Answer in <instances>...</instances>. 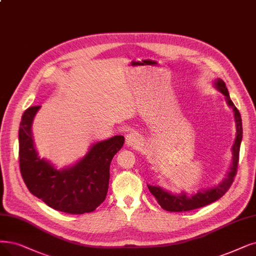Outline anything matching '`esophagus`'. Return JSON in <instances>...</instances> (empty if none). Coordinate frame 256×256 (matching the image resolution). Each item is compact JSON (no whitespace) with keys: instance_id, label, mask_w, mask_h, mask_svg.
<instances>
[{"instance_id":"1","label":"esophagus","mask_w":256,"mask_h":256,"mask_svg":"<svg viewBox=\"0 0 256 256\" xmlns=\"http://www.w3.org/2000/svg\"><path fill=\"white\" fill-rule=\"evenodd\" d=\"M126 144L131 147L140 145V136L136 134V132H130V134L126 136Z\"/></svg>"}]
</instances>
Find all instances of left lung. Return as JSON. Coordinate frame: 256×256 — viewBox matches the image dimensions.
Here are the masks:
<instances>
[{
  "instance_id": "obj_1",
  "label": "left lung",
  "mask_w": 256,
  "mask_h": 256,
  "mask_svg": "<svg viewBox=\"0 0 256 256\" xmlns=\"http://www.w3.org/2000/svg\"><path fill=\"white\" fill-rule=\"evenodd\" d=\"M214 85H216V87L220 91V92L226 96L228 105L233 109L235 126H236V136H235V142L232 147L233 160H232V166L230 168L227 178H224V182H220L218 186L211 189L198 191L196 194H194L192 196H187L186 193H182L180 196H174V194H171L165 190H162L160 187L148 185L149 191L153 194V196H154L158 202L160 204V206L164 210H167L170 212H184V211H190L193 209H198L204 206H207L209 204L220 198L224 194L229 190L234 180V176H236L238 158H240V142L242 138V118H240L238 109L234 106L233 102L230 98L228 89L226 87V84H224V82L220 78H218L216 80V83H214Z\"/></svg>"
}]
</instances>
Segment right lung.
<instances>
[{"instance_id": "add662e5", "label": "right lung", "mask_w": 256, "mask_h": 256, "mask_svg": "<svg viewBox=\"0 0 256 256\" xmlns=\"http://www.w3.org/2000/svg\"><path fill=\"white\" fill-rule=\"evenodd\" d=\"M40 106L25 110L18 130L20 171L28 190L54 210L70 214L94 211L106 198L110 162L124 145L116 136L92 145L72 167L56 170L40 158L34 149L32 124Z\"/></svg>"}]
</instances>
